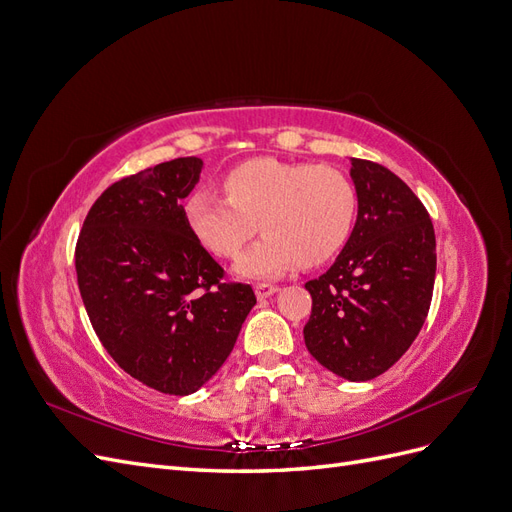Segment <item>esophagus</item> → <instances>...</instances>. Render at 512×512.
Returning <instances> with one entry per match:
<instances>
[{"label":"esophagus","instance_id":"34e87169","mask_svg":"<svg viewBox=\"0 0 512 512\" xmlns=\"http://www.w3.org/2000/svg\"><path fill=\"white\" fill-rule=\"evenodd\" d=\"M280 290L277 286H271V284H258L256 288H254V292H256V297L258 299H269V297H273V294Z\"/></svg>","mask_w":512,"mask_h":512}]
</instances>
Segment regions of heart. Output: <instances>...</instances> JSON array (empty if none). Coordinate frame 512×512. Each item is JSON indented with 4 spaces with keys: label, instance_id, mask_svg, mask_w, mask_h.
<instances>
[{
    "label": "heart",
    "instance_id": "heart-1",
    "mask_svg": "<svg viewBox=\"0 0 512 512\" xmlns=\"http://www.w3.org/2000/svg\"><path fill=\"white\" fill-rule=\"evenodd\" d=\"M222 190L226 198L205 190L188 196L183 218L194 239L220 258L239 256L256 228L265 232L237 260L243 280H277L299 265H322L352 235L356 190L333 166L254 158L228 170Z\"/></svg>",
    "mask_w": 512,
    "mask_h": 512
}]
</instances>
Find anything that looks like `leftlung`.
<instances>
[{
	"label": "left lung",
	"instance_id": "left-lung-1",
	"mask_svg": "<svg viewBox=\"0 0 512 512\" xmlns=\"http://www.w3.org/2000/svg\"><path fill=\"white\" fill-rule=\"evenodd\" d=\"M359 213L342 254L307 282L309 354L350 382L395 365L421 331L436 280V235L423 203L389 168L350 158Z\"/></svg>",
	"mask_w": 512,
	"mask_h": 512
}]
</instances>
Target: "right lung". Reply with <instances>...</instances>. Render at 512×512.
<instances>
[{
    "label": "right lung",
    "instance_id": "right-lung-1",
    "mask_svg": "<svg viewBox=\"0 0 512 512\" xmlns=\"http://www.w3.org/2000/svg\"><path fill=\"white\" fill-rule=\"evenodd\" d=\"M203 160L177 158L119 179L89 209L76 280L96 335L132 378L168 395L207 384L235 342L252 286L220 284L222 267L183 218Z\"/></svg>",
    "mask_w": 512,
    "mask_h": 512
}]
</instances>
